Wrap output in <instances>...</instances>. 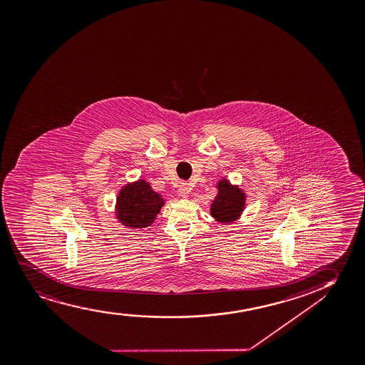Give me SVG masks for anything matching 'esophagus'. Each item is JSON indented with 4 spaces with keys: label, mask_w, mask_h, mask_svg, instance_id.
<instances>
[{
    "label": "esophagus",
    "mask_w": 365,
    "mask_h": 365,
    "mask_svg": "<svg viewBox=\"0 0 365 365\" xmlns=\"http://www.w3.org/2000/svg\"><path fill=\"white\" fill-rule=\"evenodd\" d=\"M189 193H190V188H189L188 185H185V183H182V185H180V188H178V194H180L182 198H187Z\"/></svg>",
    "instance_id": "esophagus-1"
}]
</instances>
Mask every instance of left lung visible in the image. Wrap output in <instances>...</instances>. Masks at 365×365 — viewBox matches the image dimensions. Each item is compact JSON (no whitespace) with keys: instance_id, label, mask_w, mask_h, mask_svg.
I'll return each mask as SVG.
<instances>
[{"instance_id":"1","label":"left lung","mask_w":365,"mask_h":365,"mask_svg":"<svg viewBox=\"0 0 365 365\" xmlns=\"http://www.w3.org/2000/svg\"><path fill=\"white\" fill-rule=\"evenodd\" d=\"M217 194L210 205V215L221 224H232L242 215L247 195L239 185H232L226 177L217 180Z\"/></svg>"}]
</instances>
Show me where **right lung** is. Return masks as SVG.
Listing matches in <instances>:
<instances>
[{"instance_id":"1","label":"right lung","mask_w":365,"mask_h":365,"mask_svg":"<svg viewBox=\"0 0 365 365\" xmlns=\"http://www.w3.org/2000/svg\"><path fill=\"white\" fill-rule=\"evenodd\" d=\"M166 199L155 192L144 178L128 182L118 192L115 202L117 220L128 229H146L153 225Z\"/></svg>"}]
</instances>
